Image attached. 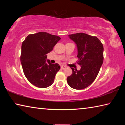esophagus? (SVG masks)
<instances>
[{
  "label": "esophagus",
  "mask_w": 125,
  "mask_h": 125,
  "mask_svg": "<svg viewBox=\"0 0 125 125\" xmlns=\"http://www.w3.org/2000/svg\"><path fill=\"white\" fill-rule=\"evenodd\" d=\"M61 69H64L65 68H66V67H65L64 65H61Z\"/></svg>",
  "instance_id": "1"
}]
</instances>
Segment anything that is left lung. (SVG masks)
<instances>
[{"label": "left lung", "mask_w": 125, "mask_h": 125, "mask_svg": "<svg viewBox=\"0 0 125 125\" xmlns=\"http://www.w3.org/2000/svg\"><path fill=\"white\" fill-rule=\"evenodd\" d=\"M77 45L78 64L79 71L72 69V75L67 77V83L71 88L80 90L89 86L98 75L103 64L104 47L98 38L84 33L69 35Z\"/></svg>", "instance_id": "8db88e82"}]
</instances>
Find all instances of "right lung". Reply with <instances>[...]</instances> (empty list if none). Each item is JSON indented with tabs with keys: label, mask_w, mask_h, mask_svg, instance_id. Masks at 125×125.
Instances as JSON below:
<instances>
[{
	"label": "right lung",
	"mask_w": 125,
	"mask_h": 125,
	"mask_svg": "<svg viewBox=\"0 0 125 125\" xmlns=\"http://www.w3.org/2000/svg\"><path fill=\"white\" fill-rule=\"evenodd\" d=\"M61 40L58 36L46 32L29 35L22 42L20 61L27 80L38 88L52 85L61 67L46 61L47 54Z\"/></svg>",
	"instance_id": "right-lung-1"
}]
</instances>
